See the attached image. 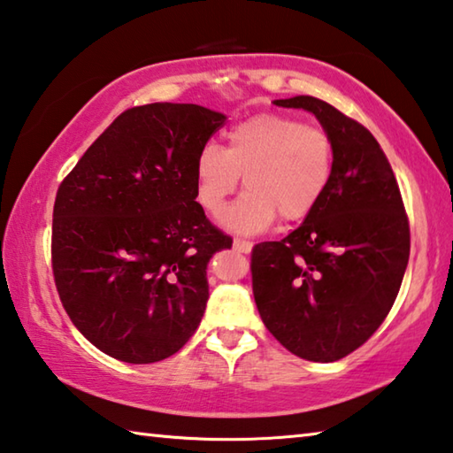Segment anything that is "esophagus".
Segmentation results:
<instances>
[{"label": "esophagus", "instance_id": "obj_1", "mask_svg": "<svg viewBox=\"0 0 453 453\" xmlns=\"http://www.w3.org/2000/svg\"><path fill=\"white\" fill-rule=\"evenodd\" d=\"M251 248H254V243L251 242H245V240H234V250L240 251V254H250Z\"/></svg>", "mask_w": 453, "mask_h": 453}]
</instances>
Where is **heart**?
Returning <instances> with one entry per match:
<instances>
[{"instance_id":"1","label":"heart","mask_w":453,"mask_h":453,"mask_svg":"<svg viewBox=\"0 0 453 453\" xmlns=\"http://www.w3.org/2000/svg\"><path fill=\"white\" fill-rule=\"evenodd\" d=\"M244 175L248 192L225 212ZM334 175L326 129L283 113H259L229 129L226 148L203 145L196 159V199L227 232L257 235L281 216L300 221L318 208Z\"/></svg>"}]
</instances>
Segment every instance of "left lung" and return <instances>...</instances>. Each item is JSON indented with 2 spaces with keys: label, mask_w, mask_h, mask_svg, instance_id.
Wrapping results in <instances>:
<instances>
[{
  "label": "left lung",
  "mask_w": 453,
  "mask_h": 453,
  "mask_svg": "<svg viewBox=\"0 0 453 453\" xmlns=\"http://www.w3.org/2000/svg\"><path fill=\"white\" fill-rule=\"evenodd\" d=\"M273 104L318 118L334 142V175L300 227L251 251L256 305L291 354L337 362L392 310L410 259L408 216L392 165L362 124L311 96Z\"/></svg>",
  "instance_id": "8db88e82"
}]
</instances>
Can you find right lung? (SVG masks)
Returning a JSON list of instances; mask_svg holds the SVG:
<instances>
[{
  "label": "right lung",
  "instance_id": "right-lung-1",
  "mask_svg": "<svg viewBox=\"0 0 453 453\" xmlns=\"http://www.w3.org/2000/svg\"><path fill=\"white\" fill-rule=\"evenodd\" d=\"M224 121L196 104L132 107L58 189L59 300L83 337L119 362H162L203 318L205 270L232 240L196 202V159Z\"/></svg>",
  "mask_w": 453,
  "mask_h": 453
}]
</instances>
